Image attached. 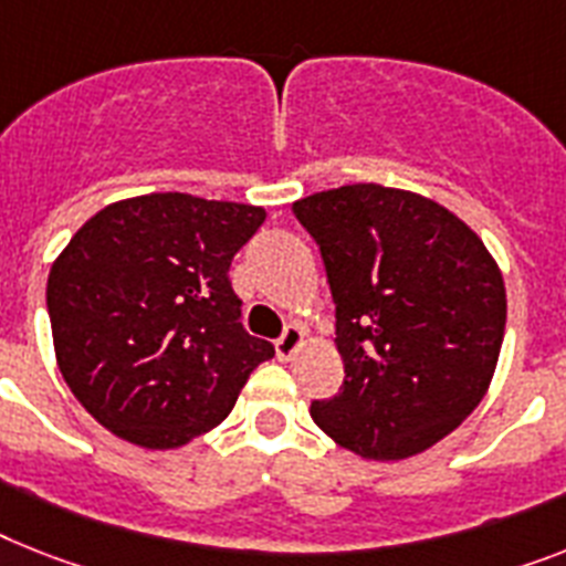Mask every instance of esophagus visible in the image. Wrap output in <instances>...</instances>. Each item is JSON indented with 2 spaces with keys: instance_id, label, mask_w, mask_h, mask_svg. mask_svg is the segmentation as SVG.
Returning <instances> with one entry per match:
<instances>
[{
  "instance_id": "34e87169",
  "label": "esophagus",
  "mask_w": 566,
  "mask_h": 566,
  "mask_svg": "<svg viewBox=\"0 0 566 566\" xmlns=\"http://www.w3.org/2000/svg\"><path fill=\"white\" fill-rule=\"evenodd\" d=\"M303 344V329L301 326H286L283 329V335H280L277 340H274V349H277V358H283V361H289V358L301 349Z\"/></svg>"
}]
</instances>
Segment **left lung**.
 <instances>
[{
	"label": "left lung",
	"mask_w": 566,
	"mask_h": 566,
	"mask_svg": "<svg viewBox=\"0 0 566 566\" xmlns=\"http://www.w3.org/2000/svg\"><path fill=\"white\" fill-rule=\"evenodd\" d=\"M335 301L344 385L312 419L364 460H405L489 390L506 329L503 274L451 210L410 190L344 185L292 205Z\"/></svg>",
	"instance_id": "left-lung-1"
}]
</instances>
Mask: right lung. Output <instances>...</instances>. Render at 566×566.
Instances as JSON below:
<instances>
[{
    "label": "right lung",
    "instance_id": "add662e5",
    "mask_svg": "<svg viewBox=\"0 0 566 566\" xmlns=\"http://www.w3.org/2000/svg\"><path fill=\"white\" fill-rule=\"evenodd\" d=\"M265 222L254 205L149 193L106 205L49 274L60 373L120 440L179 448L217 428L274 356L242 329L228 269Z\"/></svg>",
    "mask_w": 566,
    "mask_h": 566
}]
</instances>
